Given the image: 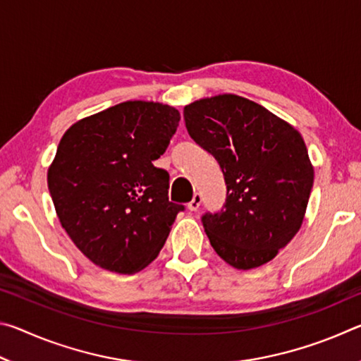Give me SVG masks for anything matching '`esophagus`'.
Here are the masks:
<instances>
[{
	"mask_svg": "<svg viewBox=\"0 0 361 361\" xmlns=\"http://www.w3.org/2000/svg\"><path fill=\"white\" fill-rule=\"evenodd\" d=\"M200 202H202V197H200V194H197L195 192L194 195H192V200L191 202L188 204V209L191 210V212H195V210H199V207H200Z\"/></svg>",
	"mask_w": 361,
	"mask_h": 361,
	"instance_id": "34e87169",
	"label": "esophagus"
}]
</instances>
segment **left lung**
<instances>
[{
  "label": "left lung",
  "instance_id": "obj_1",
  "mask_svg": "<svg viewBox=\"0 0 361 361\" xmlns=\"http://www.w3.org/2000/svg\"><path fill=\"white\" fill-rule=\"evenodd\" d=\"M183 116L228 185L224 210L202 218L213 250L240 271L266 264L298 234L307 209L314 166L301 133L234 94L195 100Z\"/></svg>",
  "mask_w": 361,
  "mask_h": 361
}]
</instances>
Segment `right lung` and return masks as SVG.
<instances>
[{"instance_id":"obj_1","label":"right lung","mask_w":361,"mask_h":361,"mask_svg":"<svg viewBox=\"0 0 361 361\" xmlns=\"http://www.w3.org/2000/svg\"><path fill=\"white\" fill-rule=\"evenodd\" d=\"M180 113L129 100L75 122L47 169L62 228L106 271L135 274L157 258L183 205L169 200L166 170L154 167Z\"/></svg>"}]
</instances>
